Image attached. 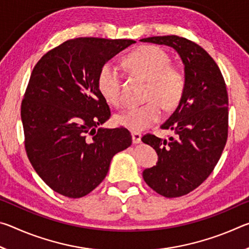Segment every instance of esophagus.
Returning a JSON list of instances; mask_svg holds the SVG:
<instances>
[{
  "label": "esophagus",
  "instance_id": "34e87169",
  "mask_svg": "<svg viewBox=\"0 0 249 249\" xmlns=\"http://www.w3.org/2000/svg\"><path fill=\"white\" fill-rule=\"evenodd\" d=\"M132 140L134 144H140L142 141V134L137 133V132H133L132 133Z\"/></svg>",
  "mask_w": 249,
  "mask_h": 249
}]
</instances>
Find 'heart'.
<instances>
[{
  "label": "heart",
  "instance_id": "1",
  "mask_svg": "<svg viewBox=\"0 0 249 249\" xmlns=\"http://www.w3.org/2000/svg\"><path fill=\"white\" fill-rule=\"evenodd\" d=\"M128 68L148 81L146 99L148 102L140 107H130L115 115V122L133 132H142L161 119L162 105L172 108L182 99L185 78L182 71L170 66L168 54L156 46H142L126 59ZM100 93L109 104L122 103L121 73L119 67L107 62L98 75Z\"/></svg>",
  "mask_w": 249,
  "mask_h": 249
}]
</instances>
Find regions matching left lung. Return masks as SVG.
<instances>
[{"label": "left lung", "mask_w": 249, "mask_h": 249, "mask_svg": "<svg viewBox=\"0 0 249 249\" xmlns=\"http://www.w3.org/2000/svg\"><path fill=\"white\" fill-rule=\"evenodd\" d=\"M142 43L174 48L184 66L185 89L176 111L162 129L174 136L142 138L158 155L156 166L142 171L149 187L166 197L188 195L213 171L224 149L229 132V96L221 70L213 58L182 37L154 36Z\"/></svg>", "instance_id": "obj_1"}]
</instances>
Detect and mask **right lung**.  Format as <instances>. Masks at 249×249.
<instances>
[{
  "mask_svg": "<svg viewBox=\"0 0 249 249\" xmlns=\"http://www.w3.org/2000/svg\"><path fill=\"white\" fill-rule=\"evenodd\" d=\"M135 43L70 39L34 67L20 111L25 148L34 169L59 195L77 199L94 190L113 156L132 144L126 128L102 127L111 111L98 75L109 59Z\"/></svg>",
  "mask_w": 249,
  "mask_h": 249,
  "instance_id": "right-lung-1",
  "label": "right lung"
}]
</instances>
